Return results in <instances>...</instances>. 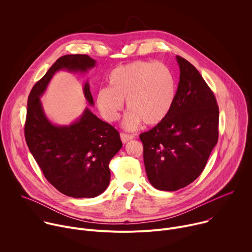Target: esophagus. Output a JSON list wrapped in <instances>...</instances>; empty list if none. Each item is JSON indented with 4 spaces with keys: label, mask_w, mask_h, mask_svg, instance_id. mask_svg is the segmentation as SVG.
I'll list each match as a JSON object with an SVG mask.
<instances>
[{
    "label": "esophagus",
    "mask_w": 252,
    "mask_h": 252,
    "mask_svg": "<svg viewBox=\"0 0 252 252\" xmlns=\"http://www.w3.org/2000/svg\"><path fill=\"white\" fill-rule=\"evenodd\" d=\"M120 135H121V139L124 143H126L127 141H129L130 139L133 138L132 135H129V134H126V133H124V132H122Z\"/></svg>",
    "instance_id": "esophagus-1"
}]
</instances>
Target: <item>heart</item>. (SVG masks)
<instances>
[{"label":"heart","mask_w":252,"mask_h":252,"mask_svg":"<svg viewBox=\"0 0 252 252\" xmlns=\"http://www.w3.org/2000/svg\"><path fill=\"white\" fill-rule=\"evenodd\" d=\"M176 94L174 77L160 63L136 61L114 68L107 79V88L100 89L95 103L102 118L117 122L124 109L129 110L123 121L126 130L136 129L143 122L154 126L169 114Z\"/></svg>","instance_id":"1"}]
</instances>
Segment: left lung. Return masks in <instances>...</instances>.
Listing matches in <instances>:
<instances>
[{
	"instance_id": "1",
	"label": "left lung",
	"mask_w": 252,
	"mask_h": 252,
	"mask_svg": "<svg viewBox=\"0 0 252 252\" xmlns=\"http://www.w3.org/2000/svg\"><path fill=\"white\" fill-rule=\"evenodd\" d=\"M179 82L169 114L139 135L150 183L164 191L186 188L200 175L218 143L217 99L199 71L176 56Z\"/></svg>"
}]
</instances>
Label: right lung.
<instances>
[{"instance_id": "obj_1", "label": "right lung", "mask_w": 252, "mask_h": 252, "mask_svg": "<svg viewBox=\"0 0 252 252\" xmlns=\"http://www.w3.org/2000/svg\"><path fill=\"white\" fill-rule=\"evenodd\" d=\"M95 63L87 55L61 57L33 86L28 98L25 125L28 148L47 181L60 192L75 198L95 197L109 187V163L123 147L120 133L89 107L71 124L55 125L46 116L40 97L57 71L86 74ZM83 91L88 102L94 105L89 81Z\"/></svg>"}]
</instances>
